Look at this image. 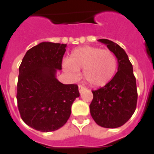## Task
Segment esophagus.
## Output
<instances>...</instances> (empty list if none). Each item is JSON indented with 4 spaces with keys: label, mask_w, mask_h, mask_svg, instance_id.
Masks as SVG:
<instances>
[{
    "label": "esophagus",
    "mask_w": 154,
    "mask_h": 154,
    "mask_svg": "<svg viewBox=\"0 0 154 154\" xmlns=\"http://www.w3.org/2000/svg\"><path fill=\"white\" fill-rule=\"evenodd\" d=\"M78 89H79V92H80V94H82V92L84 91V90H85V88L84 86H82V85H80L79 86H78Z\"/></svg>",
    "instance_id": "obj_1"
}]
</instances>
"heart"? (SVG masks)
<instances>
[{
	"label": "heart",
	"instance_id": "1",
	"mask_svg": "<svg viewBox=\"0 0 154 154\" xmlns=\"http://www.w3.org/2000/svg\"><path fill=\"white\" fill-rule=\"evenodd\" d=\"M64 72L77 79L83 69L85 82L94 87L105 86L114 77L117 69V58L114 53L99 47L84 46L71 53L69 60L62 63Z\"/></svg>",
	"mask_w": 154,
	"mask_h": 154
}]
</instances>
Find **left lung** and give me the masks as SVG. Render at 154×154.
<instances>
[{
  "mask_svg": "<svg viewBox=\"0 0 154 154\" xmlns=\"http://www.w3.org/2000/svg\"><path fill=\"white\" fill-rule=\"evenodd\" d=\"M117 58V72L105 86L93 90L90 113L97 124L114 129L123 125L136 109L137 101L136 78L133 65L122 47L112 41L99 39Z\"/></svg>",
  "mask_w": 154,
  "mask_h": 154,
  "instance_id": "left-lung-1",
  "label": "left lung"
}]
</instances>
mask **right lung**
I'll use <instances>...</instances> for the list:
<instances>
[{"mask_svg": "<svg viewBox=\"0 0 154 154\" xmlns=\"http://www.w3.org/2000/svg\"><path fill=\"white\" fill-rule=\"evenodd\" d=\"M65 48V44L42 42L26 52L19 67L18 109L25 124L38 131L62 127L80 96L77 85H64L56 77Z\"/></svg>", "mask_w": 154, "mask_h": 154, "instance_id": "obj_1", "label": "right lung"}]
</instances>
